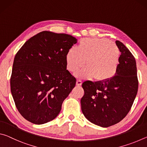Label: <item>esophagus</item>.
<instances>
[{
  "label": "esophagus",
  "instance_id": "34e87169",
  "mask_svg": "<svg viewBox=\"0 0 147 147\" xmlns=\"http://www.w3.org/2000/svg\"><path fill=\"white\" fill-rule=\"evenodd\" d=\"M82 81L81 80H80V79L77 80H76V86H80L82 85Z\"/></svg>",
  "mask_w": 147,
  "mask_h": 147
}]
</instances>
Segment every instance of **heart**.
Returning a JSON list of instances; mask_svg holds the SVG:
<instances>
[{
    "instance_id": "1",
    "label": "heart",
    "mask_w": 147,
    "mask_h": 147,
    "mask_svg": "<svg viewBox=\"0 0 147 147\" xmlns=\"http://www.w3.org/2000/svg\"><path fill=\"white\" fill-rule=\"evenodd\" d=\"M120 51L108 39H85L78 48L72 47L67 54V69L74 73L85 65L87 67L79 71V78H94L106 81L115 76L117 71Z\"/></svg>"
}]
</instances>
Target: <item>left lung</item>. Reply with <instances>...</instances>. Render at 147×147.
I'll use <instances>...</instances> for the list:
<instances>
[{
  "instance_id": "obj_1",
  "label": "left lung",
  "mask_w": 147,
  "mask_h": 147,
  "mask_svg": "<svg viewBox=\"0 0 147 147\" xmlns=\"http://www.w3.org/2000/svg\"><path fill=\"white\" fill-rule=\"evenodd\" d=\"M115 43L121 54L115 76L106 81H86L82 84V113L91 123L104 128L114 125L125 117L138 90L135 58L123 43Z\"/></svg>"
}]
</instances>
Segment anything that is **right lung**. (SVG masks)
Here are the masks:
<instances>
[{"label":"right lung","instance_id":"obj_1","mask_svg":"<svg viewBox=\"0 0 147 147\" xmlns=\"http://www.w3.org/2000/svg\"><path fill=\"white\" fill-rule=\"evenodd\" d=\"M77 39L43 31L30 38L14 58L10 78L16 108L27 121L42 124L55 119L76 80L67 69V54Z\"/></svg>","mask_w":147,"mask_h":147}]
</instances>
